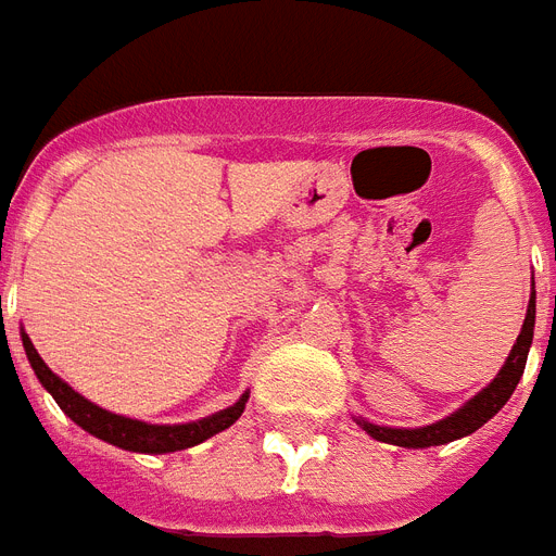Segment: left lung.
<instances>
[{
    "instance_id": "1",
    "label": "left lung",
    "mask_w": 556,
    "mask_h": 556,
    "mask_svg": "<svg viewBox=\"0 0 556 556\" xmlns=\"http://www.w3.org/2000/svg\"><path fill=\"white\" fill-rule=\"evenodd\" d=\"M534 320H536V291L531 288V300H528L526 323L519 331L517 343L510 349V355L505 357L500 375L482 389L476 392L465 406H458L456 413H450L447 418H441L427 427H383V424H371L361 415H355V421L369 432L371 439L387 441L395 447L406 450H424V447H439V444H450V441L465 439L470 432H476L482 424H488L493 415L500 413L502 406L508 404V397L514 395L522 371H526L528 352H531V340H534Z\"/></svg>"
}]
</instances>
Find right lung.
I'll use <instances>...</instances> for the list:
<instances>
[{
    "label": "right lung",
    "instance_id": "right-lung-1",
    "mask_svg": "<svg viewBox=\"0 0 556 556\" xmlns=\"http://www.w3.org/2000/svg\"><path fill=\"white\" fill-rule=\"evenodd\" d=\"M22 346H25L28 364L30 369H34V375L39 378V383L51 392L56 406H60L77 427L91 432L94 439L109 441V444H115V447L121 450H129V453H152V456H161V453H176V450L195 447V444L213 439L216 432L227 430L230 424L239 421V415L244 413V404H248V397H251V392H242V397H239L233 406L218 409V413L207 415V418H199V421L147 424L138 421V418H126V415L109 413L103 406L91 404L89 397H83L80 392H74L60 375H54V371L48 369L46 361L39 357V352L34 349V343H30V338L25 331H22Z\"/></svg>",
    "mask_w": 556,
    "mask_h": 556
}]
</instances>
